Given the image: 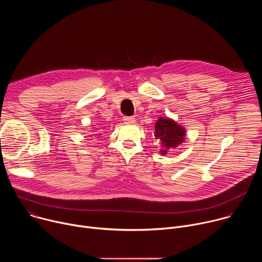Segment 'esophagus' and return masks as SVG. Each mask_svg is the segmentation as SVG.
Segmentation results:
<instances>
[{"mask_svg": "<svg viewBox=\"0 0 262 262\" xmlns=\"http://www.w3.org/2000/svg\"><path fill=\"white\" fill-rule=\"evenodd\" d=\"M123 120L125 121V123H130V124H133V123H135V122H136V119H135L133 116L124 117V119H123Z\"/></svg>", "mask_w": 262, "mask_h": 262, "instance_id": "obj_1", "label": "esophagus"}]
</instances>
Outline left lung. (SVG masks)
<instances>
[{"mask_svg": "<svg viewBox=\"0 0 262 262\" xmlns=\"http://www.w3.org/2000/svg\"><path fill=\"white\" fill-rule=\"evenodd\" d=\"M155 137L160 141V154L166 156L185 140V128L171 118L160 117L155 125Z\"/></svg>", "mask_w": 262, "mask_h": 262, "instance_id": "8db88e82", "label": "left lung"}]
</instances>
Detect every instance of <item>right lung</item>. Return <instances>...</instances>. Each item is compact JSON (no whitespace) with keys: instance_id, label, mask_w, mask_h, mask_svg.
<instances>
[{"instance_id":"right-lung-1","label":"right lung","mask_w":262,"mask_h":262,"mask_svg":"<svg viewBox=\"0 0 262 262\" xmlns=\"http://www.w3.org/2000/svg\"><path fill=\"white\" fill-rule=\"evenodd\" d=\"M95 136H98V135H95Z\"/></svg>"}]
</instances>
